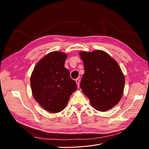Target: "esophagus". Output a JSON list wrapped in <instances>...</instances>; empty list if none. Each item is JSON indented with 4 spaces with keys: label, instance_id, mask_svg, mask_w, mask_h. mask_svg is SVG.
Segmentation results:
<instances>
[{
    "label": "esophagus",
    "instance_id": "esophagus-1",
    "mask_svg": "<svg viewBox=\"0 0 149 149\" xmlns=\"http://www.w3.org/2000/svg\"><path fill=\"white\" fill-rule=\"evenodd\" d=\"M75 81H76V84H77L78 87H79V83H80V80L79 79H76Z\"/></svg>",
    "mask_w": 149,
    "mask_h": 149
}]
</instances>
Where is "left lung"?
Returning a JSON list of instances; mask_svg holds the SVG:
<instances>
[{"instance_id":"1","label":"left lung","mask_w":149,"mask_h":149,"mask_svg":"<svg viewBox=\"0 0 149 149\" xmlns=\"http://www.w3.org/2000/svg\"><path fill=\"white\" fill-rule=\"evenodd\" d=\"M84 74L80 88L99 111H106L115 106L123 96L124 76L119 65L102 50L81 52Z\"/></svg>"}]
</instances>
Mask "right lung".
Masks as SVG:
<instances>
[{
	"label": "right lung",
	"instance_id": "obj_1",
	"mask_svg": "<svg viewBox=\"0 0 149 149\" xmlns=\"http://www.w3.org/2000/svg\"><path fill=\"white\" fill-rule=\"evenodd\" d=\"M67 55L53 52L40 60L30 78L35 100L44 109L52 113L63 110L77 84L65 67Z\"/></svg>",
	"mask_w": 149,
	"mask_h": 149
}]
</instances>
